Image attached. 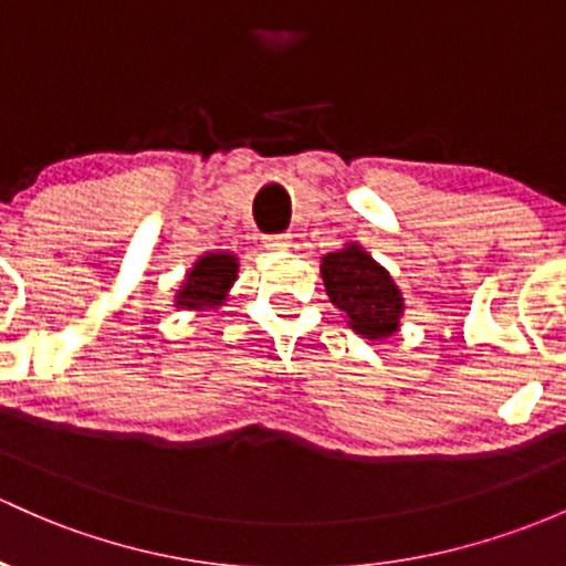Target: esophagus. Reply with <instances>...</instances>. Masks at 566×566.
I'll return each instance as SVG.
<instances>
[{
	"instance_id": "1",
	"label": "esophagus",
	"mask_w": 566,
	"mask_h": 566,
	"mask_svg": "<svg viewBox=\"0 0 566 566\" xmlns=\"http://www.w3.org/2000/svg\"><path fill=\"white\" fill-rule=\"evenodd\" d=\"M291 237L289 234H266L264 237V245L270 248V251H285V248L291 245Z\"/></svg>"
}]
</instances>
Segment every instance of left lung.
Here are the masks:
<instances>
[{
	"label": "left lung",
	"instance_id": "8db88e82",
	"mask_svg": "<svg viewBox=\"0 0 566 566\" xmlns=\"http://www.w3.org/2000/svg\"><path fill=\"white\" fill-rule=\"evenodd\" d=\"M321 277L332 305L348 326L367 339L391 337L399 329L405 300L386 270L356 242L321 259Z\"/></svg>",
	"mask_w": 566,
	"mask_h": 566
}]
</instances>
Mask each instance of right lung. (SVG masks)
Here are the masks:
<instances>
[{"label": "right lung", "instance_id": "obj_1", "mask_svg": "<svg viewBox=\"0 0 566 566\" xmlns=\"http://www.w3.org/2000/svg\"><path fill=\"white\" fill-rule=\"evenodd\" d=\"M237 259L232 253H205L188 270L186 283L180 285L175 305L184 310H216L223 305L229 289L237 281Z\"/></svg>", "mask_w": 566, "mask_h": 566}]
</instances>
